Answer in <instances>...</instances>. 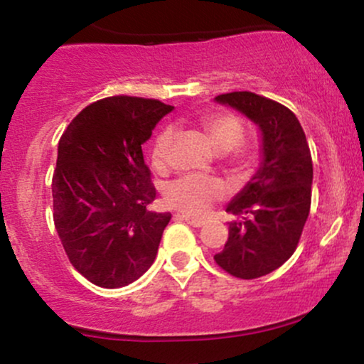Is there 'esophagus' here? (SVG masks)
I'll list each match as a JSON object with an SVG mask.
<instances>
[{
    "label": "esophagus",
    "mask_w": 364,
    "mask_h": 364,
    "mask_svg": "<svg viewBox=\"0 0 364 364\" xmlns=\"http://www.w3.org/2000/svg\"><path fill=\"white\" fill-rule=\"evenodd\" d=\"M179 217H181V219L185 220V223H188L190 225H193V228H202V225L205 224V220L198 219V217H190V215H185V214L179 215Z\"/></svg>",
    "instance_id": "1"
}]
</instances>
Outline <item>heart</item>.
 I'll list each match as a JSON object with an SVG mask.
<instances>
[{"label": "heart", "instance_id": "obj_1", "mask_svg": "<svg viewBox=\"0 0 364 364\" xmlns=\"http://www.w3.org/2000/svg\"><path fill=\"white\" fill-rule=\"evenodd\" d=\"M200 127L210 140L217 152L228 154L235 164H245L246 152L236 147L243 140V124L240 119L225 112H210L200 118ZM174 132L164 128L156 136L150 150L154 169L164 173L169 168L171 149H173ZM224 196V185L220 179L202 176V174H186L168 185L164 191V202L186 215H203L212 203Z\"/></svg>", "mask_w": 364, "mask_h": 364}]
</instances>
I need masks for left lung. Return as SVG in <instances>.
<instances>
[{
  "instance_id": "8db88e82",
  "label": "left lung",
  "mask_w": 364,
  "mask_h": 364,
  "mask_svg": "<svg viewBox=\"0 0 364 364\" xmlns=\"http://www.w3.org/2000/svg\"><path fill=\"white\" fill-rule=\"evenodd\" d=\"M260 129L262 162L225 207L236 217L214 260L240 279L274 272L294 253L310 214L313 164L306 135L294 112L253 92L217 95Z\"/></svg>"
}]
</instances>
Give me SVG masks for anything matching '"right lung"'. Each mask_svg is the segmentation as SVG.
Returning <instances> with one entry per match:
<instances>
[{"label": "right lung", "mask_w": 364, "mask_h": 364, "mask_svg": "<svg viewBox=\"0 0 364 364\" xmlns=\"http://www.w3.org/2000/svg\"><path fill=\"white\" fill-rule=\"evenodd\" d=\"M173 109L116 95L82 109L61 135L54 225L72 265L95 286H128L156 260L171 214L149 210L156 188L141 145Z\"/></svg>", "instance_id": "right-lung-1"}]
</instances>
